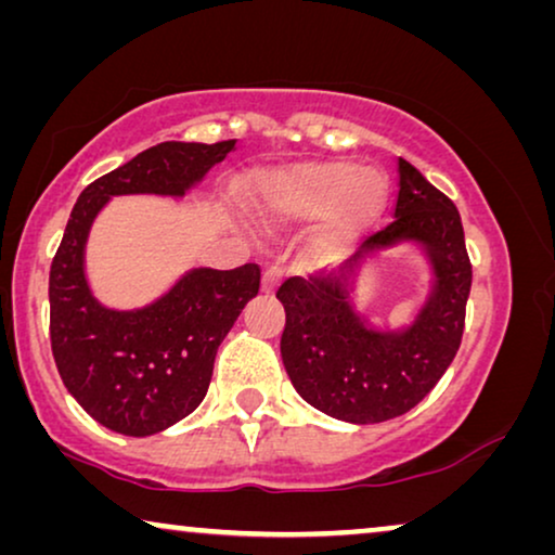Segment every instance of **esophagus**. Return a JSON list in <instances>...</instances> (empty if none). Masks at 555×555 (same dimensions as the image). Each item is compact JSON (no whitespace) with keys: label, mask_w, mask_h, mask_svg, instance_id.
Instances as JSON below:
<instances>
[{"label":"esophagus","mask_w":555,"mask_h":555,"mask_svg":"<svg viewBox=\"0 0 555 555\" xmlns=\"http://www.w3.org/2000/svg\"><path fill=\"white\" fill-rule=\"evenodd\" d=\"M281 276H284V271H281L279 263H271V267H267V271H263V276H261V292L274 294L276 286L281 284Z\"/></svg>","instance_id":"1"}]
</instances>
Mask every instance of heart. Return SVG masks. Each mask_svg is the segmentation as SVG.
I'll return each instance as SVG.
<instances>
[{"label":"heart","instance_id":"b5f03b06","mask_svg":"<svg viewBox=\"0 0 555 555\" xmlns=\"http://www.w3.org/2000/svg\"><path fill=\"white\" fill-rule=\"evenodd\" d=\"M389 181L377 168L354 160H311L271 173L259 185V203L279 221L324 216L311 254L334 259L352 248L387 208Z\"/></svg>","mask_w":555,"mask_h":555}]
</instances>
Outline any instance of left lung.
<instances>
[{
  "instance_id": "left-lung-1",
  "label": "left lung",
  "mask_w": 555,
  "mask_h": 555,
  "mask_svg": "<svg viewBox=\"0 0 555 555\" xmlns=\"http://www.w3.org/2000/svg\"><path fill=\"white\" fill-rule=\"evenodd\" d=\"M395 221L370 236L339 274L286 279L281 359L296 392L311 408L345 423L372 425L400 417L440 382L457 354L473 267L460 214L415 166L400 158ZM420 243L436 284L408 331H370L348 301L358 259L379 247Z\"/></svg>"
}]
</instances>
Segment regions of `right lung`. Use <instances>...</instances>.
Segmentation results:
<instances>
[{
  "instance_id": "add662e5",
  "label": "right lung",
  "mask_w": 555,
  "mask_h": 555,
  "mask_svg": "<svg viewBox=\"0 0 555 555\" xmlns=\"http://www.w3.org/2000/svg\"><path fill=\"white\" fill-rule=\"evenodd\" d=\"M233 145L168 140L147 147L92 181L69 214L50 269L52 354L67 392L107 430L155 435L198 408L218 345L259 294L261 269H193L143 309H107L85 279L90 225L113 196H183Z\"/></svg>"
}]
</instances>
